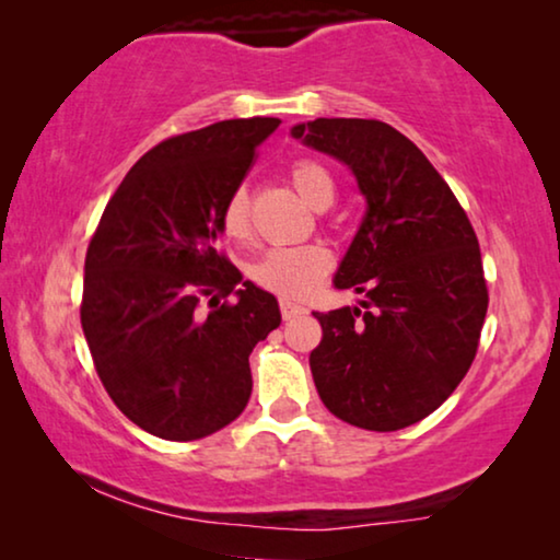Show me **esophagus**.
<instances>
[{
  "mask_svg": "<svg viewBox=\"0 0 560 560\" xmlns=\"http://www.w3.org/2000/svg\"><path fill=\"white\" fill-rule=\"evenodd\" d=\"M280 313H282V320H293L298 316H303L305 308L293 301H288V298H280Z\"/></svg>",
  "mask_w": 560,
  "mask_h": 560,
  "instance_id": "obj_1",
  "label": "esophagus"
}]
</instances>
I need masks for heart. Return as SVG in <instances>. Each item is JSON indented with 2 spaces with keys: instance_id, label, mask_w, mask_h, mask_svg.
<instances>
[{
  "instance_id": "1",
  "label": "heart",
  "mask_w": 560,
  "mask_h": 560,
  "mask_svg": "<svg viewBox=\"0 0 560 560\" xmlns=\"http://www.w3.org/2000/svg\"><path fill=\"white\" fill-rule=\"evenodd\" d=\"M290 183L311 209L324 211L334 203L336 183L331 173L316 160H298L290 167ZM221 229L229 240H244L249 234V196L236 188L226 198L221 211ZM331 270V252L324 244H295V247H275L259 255L247 267L249 280L257 288L280 298H305Z\"/></svg>"
}]
</instances>
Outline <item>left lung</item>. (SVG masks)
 <instances>
[{"label":"left lung","mask_w":560,"mask_h":560,"mask_svg":"<svg viewBox=\"0 0 560 560\" xmlns=\"http://www.w3.org/2000/svg\"><path fill=\"white\" fill-rule=\"evenodd\" d=\"M293 137L351 167L366 198L336 288L362 308L313 313L311 372L336 418L400 431L448 400L477 357L489 293L477 234L454 190L380 119H313Z\"/></svg>","instance_id":"1"}]
</instances>
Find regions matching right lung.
<instances>
[{"label":"right lung","mask_w":560,"mask_h":560,"mask_svg":"<svg viewBox=\"0 0 560 560\" xmlns=\"http://www.w3.org/2000/svg\"><path fill=\"white\" fill-rule=\"evenodd\" d=\"M278 125L226 119L167 137L119 183L89 242L81 326L96 374L158 439L198 441L240 418L252 349L280 326L275 295L219 249L226 198Z\"/></svg>","instance_id":"add662e5"}]
</instances>
